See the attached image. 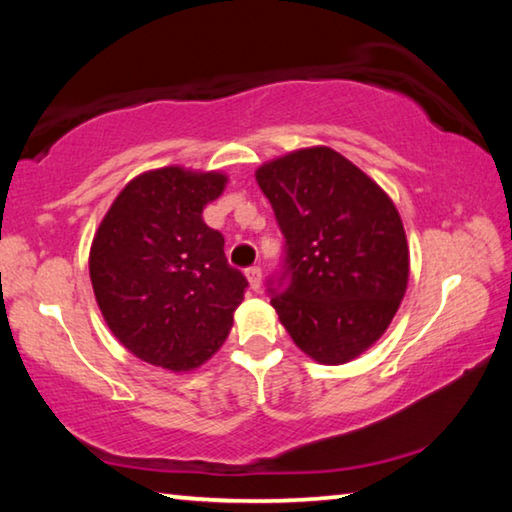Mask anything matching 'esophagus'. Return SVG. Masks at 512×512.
<instances>
[{"label": "esophagus", "instance_id": "obj_1", "mask_svg": "<svg viewBox=\"0 0 512 512\" xmlns=\"http://www.w3.org/2000/svg\"><path fill=\"white\" fill-rule=\"evenodd\" d=\"M246 277H248L250 289H253V291H257L259 287H262V268H259V266H248L246 268Z\"/></svg>", "mask_w": 512, "mask_h": 512}]
</instances>
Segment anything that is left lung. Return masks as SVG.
Returning a JSON list of instances; mask_svg holds the SVG:
<instances>
[{"instance_id":"left-lung-1","label":"left lung","mask_w":512,"mask_h":512,"mask_svg":"<svg viewBox=\"0 0 512 512\" xmlns=\"http://www.w3.org/2000/svg\"><path fill=\"white\" fill-rule=\"evenodd\" d=\"M284 237L271 305L302 352L345 363L391 325L409 282L400 214L381 187L327 146L257 169Z\"/></svg>"}]
</instances>
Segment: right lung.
Here are the masks:
<instances>
[{"label":"right lung","mask_w":512,"mask_h":512,"mask_svg":"<svg viewBox=\"0 0 512 512\" xmlns=\"http://www.w3.org/2000/svg\"><path fill=\"white\" fill-rule=\"evenodd\" d=\"M225 183L214 171H146L121 189L94 235L90 277L101 314L124 348L153 366H201L244 300L246 275L203 221Z\"/></svg>","instance_id":"obj_1"}]
</instances>
